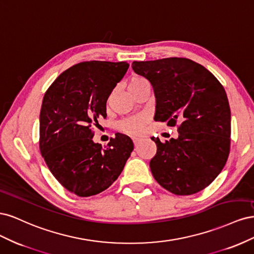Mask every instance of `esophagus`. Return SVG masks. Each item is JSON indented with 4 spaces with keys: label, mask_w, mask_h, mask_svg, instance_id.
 I'll list each match as a JSON object with an SVG mask.
<instances>
[{
    "label": "esophagus",
    "mask_w": 254,
    "mask_h": 254,
    "mask_svg": "<svg viewBox=\"0 0 254 254\" xmlns=\"http://www.w3.org/2000/svg\"><path fill=\"white\" fill-rule=\"evenodd\" d=\"M132 141H133V144H134V145H137V143L140 142V139H137V137H133Z\"/></svg>",
    "instance_id": "esophagus-1"
}]
</instances>
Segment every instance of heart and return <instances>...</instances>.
<instances>
[{"mask_svg": "<svg viewBox=\"0 0 254 254\" xmlns=\"http://www.w3.org/2000/svg\"><path fill=\"white\" fill-rule=\"evenodd\" d=\"M147 84H149L148 80L146 79L144 76H141V75H132L130 76L127 80V88L130 93H132V92L142 88L143 86H147ZM145 123H146L145 117H143V115H136V117L128 118L121 121L118 124V129L119 131L123 133L134 135L141 132Z\"/></svg>", "mask_w": 254, "mask_h": 254, "instance_id": "1", "label": "heart"}]
</instances>
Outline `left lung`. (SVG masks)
I'll list each match as a JSON object with an SVG mask.
<instances>
[{"instance_id":"obj_1","label":"left lung","mask_w":254,"mask_h":254,"mask_svg":"<svg viewBox=\"0 0 254 254\" xmlns=\"http://www.w3.org/2000/svg\"><path fill=\"white\" fill-rule=\"evenodd\" d=\"M156 96L155 121L178 127V139L157 145L150 160L153 178L175 195L202 190L224 168L231 142V111L222 84L204 66L188 58L133 61Z\"/></svg>"}]
</instances>
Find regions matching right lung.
<instances>
[{"label":"right lung","mask_w":254,"mask_h":254,"mask_svg":"<svg viewBox=\"0 0 254 254\" xmlns=\"http://www.w3.org/2000/svg\"><path fill=\"white\" fill-rule=\"evenodd\" d=\"M128 67L123 61H83L61 73L44 94L41 155L61 186L79 197L108 189L133 150L131 139L122 133L104 149L92 140L93 129L107 117V99Z\"/></svg>","instance_id":"add662e5"}]
</instances>
